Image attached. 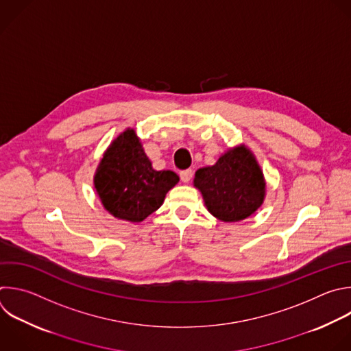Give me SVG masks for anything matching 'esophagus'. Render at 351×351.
<instances>
[{"label": "esophagus", "instance_id": "1", "mask_svg": "<svg viewBox=\"0 0 351 351\" xmlns=\"http://www.w3.org/2000/svg\"><path fill=\"white\" fill-rule=\"evenodd\" d=\"M191 176H193V171L191 169H186V171L180 172V179H182L183 183H189Z\"/></svg>", "mask_w": 351, "mask_h": 351}]
</instances>
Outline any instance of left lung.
<instances>
[{
    "instance_id": "obj_1",
    "label": "left lung",
    "mask_w": 351,
    "mask_h": 351,
    "mask_svg": "<svg viewBox=\"0 0 351 351\" xmlns=\"http://www.w3.org/2000/svg\"><path fill=\"white\" fill-rule=\"evenodd\" d=\"M194 186L201 191L206 209L227 223L250 217L266 195L263 172L245 145L228 149L215 165L199 168Z\"/></svg>"
}]
</instances>
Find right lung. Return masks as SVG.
<instances>
[{"instance_id": "right-lung-1", "label": "right lung", "mask_w": 351, "mask_h": 351, "mask_svg": "<svg viewBox=\"0 0 351 351\" xmlns=\"http://www.w3.org/2000/svg\"><path fill=\"white\" fill-rule=\"evenodd\" d=\"M179 176L172 171H156L141 139L128 128L117 136L100 160L93 184L108 213L139 223L157 210Z\"/></svg>"}]
</instances>
